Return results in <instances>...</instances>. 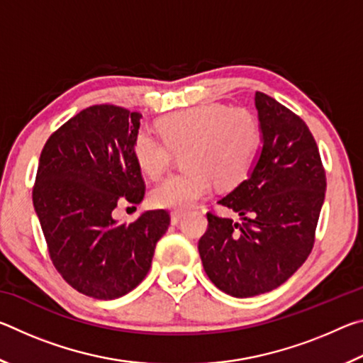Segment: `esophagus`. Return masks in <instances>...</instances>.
Here are the masks:
<instances>
[{
  "label": "esophagus",
  "mask_w": 363,
  "mask_h": 363,
  "mask_svg": "<svg viewBox=\"0 0 363 363\" xmlns=\"http://www.w3.org/2000/svg\"><path fill=\"white\" fill-rule=\"evenodd\" d=\"M182 216H184L182 213H177V211L171 213V224H173V225H177V224H179V223H181V219H182Z\"/></svg>",
  "instance_id": "1"
}]
</instances>
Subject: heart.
Returning a JSON list of instances; mask_svg holds the SVG:
<instances>
[{
    "label": "heart",
    "instance_id": "b5f03b06",
    "mask_svg": "<svg viewBox=\"0 0 363 363\" xmlns=\"http://www.w3.org/2000/svg\"><path fill=\"white\" fill-rule=\"evenodd\" d=\"M158 133L138 131L133 153L144 174L157 179L167 173L181 153V173L169 176L152 190L157 208L186 211L218 187H233L243 181L259 145L261 130L256 116L247 108H229L223 104H203L181 110L158 121Z\"/></svg>",
    "mask_w": 363,
    "mask_h": 363
}]
</instances>
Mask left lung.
I'll return each instance as SVG.
<instances>
[{"label":"left lung","instance_id":"1","mask_svg":"<svg viewBox=\"0 0 363 363\" xmlns=\"http://www.w3.org/2000/svg\"><path fill=\"white\" fill-rule=\"evenodd\" d=\"M261 152L248 177L219 200L240 223L208 213L199 253L208 277L235 298L272 291L303 266L314 247L325 200L315 139L290 108L255 94Z\"/></svg>","mask_w":363,"mask_h":363}]
</instances>
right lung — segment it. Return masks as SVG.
<instances>
[{
  "instance_id": "obj_1",
  "label": "right lung",
  "mask_w": 363,
  "mask_h": 363,
  "mask_svg": "<svg viewBox=\"0 0 363 363\" xmlns=\"http://www.w3.org/2000/svg\"><path fill=\"white\" fill-rule=\"evenodd\" d=\"M140 118L107 104L88 107L51 134L40 155L33 206L49 256L67 284L96 299L134 290L169 225L164 210L145 211L131 224L112 216L121 201L144 199L133 153Z\"/></svg>"
}]
</instances>
